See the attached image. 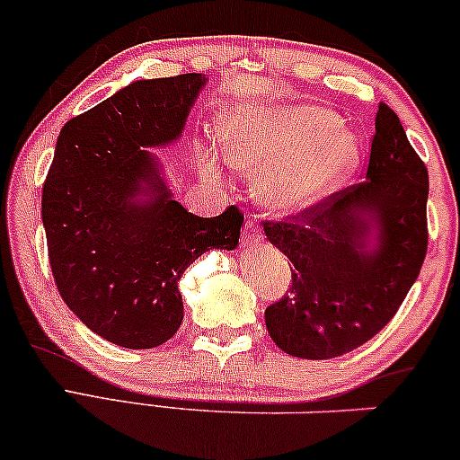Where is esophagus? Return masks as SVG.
<instances>
[{"label":"esophagus","mask_w":460,"mask_h":460,"mask_svg":"<svg viewBox=\"0 0 460 460\" xmlns=\"http://www.w3.org/2000/svg\"><path fill=\"white\" fill-rule=\"evenodd\" d=\"M261 230L258 228V226H253V222H249L247 226H244V232H243V244H260L261 243Z\"/></svg>","instance_id":"obj_1"}]
</instances>
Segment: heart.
Listing matches in <instances>:
<instances>
[{"instance_id": "1", "label": "heart", "mask_w": 460, "mask_h": 460, "mask_svg": "<svg viewBox=\"0 0 460 460\" xmlns=\"http://www.w3.org/2000/svg\"><path fill=\"white\" fill-rule=\"evenodd\" d=\"M224 156L241 171H260L258 194L274 211H297L353 175L361 139L319 105L234 107L222 118ZM202 169L216 158L202 152Z\"/></svg>"}]
</instances>
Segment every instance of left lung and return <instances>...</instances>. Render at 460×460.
<instances>
[{
  "mask_svg": "<svg viewBox=\"0 0 460 460\" xmlns=\"http://www.w3.org/2000/svg\"><path fill=\"white\" fill-rule=\"evenodd\" d=\"M429 172L397 113L380 103L366 179L264 222L291 261L289 294L266 308L279 349L332 359L374 338L408 296L427 255Z\"/></svg>",
  "mask_w": 460,
  "mask_h": 460,
  "instance_id": "1",
  "label": "left lung"
}]
</instances>
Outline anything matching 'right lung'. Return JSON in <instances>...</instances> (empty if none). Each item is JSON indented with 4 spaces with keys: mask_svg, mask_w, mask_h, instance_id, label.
I'll return each instance as SVG.
<instances>
[{
    "mask_svg": "<svg viewBox=\"0 0 460 460\" xmlns=\"http://www.w3.org/2000/svg\"><path fill=\"white\" fill-rule=\"evenodd\" d=\"M207 77L139 80L65 124L41 190L48 258L65 304L124 349H154L183 321L179 279L208 249L238 244L232 205L199 217L172 200L146 147L179 139Z\"/></svg>",
    "mask_w": 460,
    "mask_h": 460,
    "instance_id": "add662e5",
    "label": "right lung"
}]
</instances>
